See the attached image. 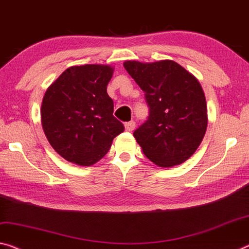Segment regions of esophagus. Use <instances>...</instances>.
<instances>
[{
  "label": "esophagus",
  "mask_w": 249,
  "mask_h": 249,
  "mask_svg": "<svg viewBox=\"0 0 249 249\" xmlns=\"http://www.w3.org/2000/svg\"><path fill=\"white\" fill-rule=\"evenodd\" d=\"M135 128V122H127V123H125V131L126 132H132L133 129Z\"/></svg>",
  "instance_id": "obj_1"
}]
</instances>
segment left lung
Wrapping results in <instances>:
<instances>
[{
  "label": "left lung",
  "instance_id": "8db88e82",
  "mask_svg": "<svg viewBox=\"0 0 249 249\" xmlns=\"http://www.w3.org/2000/svg\"><path fill=\"white\" fill-rule=\"evenodd\" d=\"M124 68L145 93L149 116L134 132L147 159L173 167L191 157L205 136L206 98L199 81L172 60L125 61Z\"/></svg>",
  "mask_w": 249,
  "mask_h": 249
}]
</instances>
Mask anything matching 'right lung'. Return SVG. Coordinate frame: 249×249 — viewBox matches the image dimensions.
I'll list each match as a JSON object with an SVG mask.
<instances>
[{
	"instance_id": "1",
	"label": "right lung",
	"mask_w": 249,
	"mask_h": 249,
	"mask_svg": "<svg viewBox=\"0 0 249 249\" xmlns=\"http://www.w3.org/2000/svg\"><path fill=\"white\" fill-rule=\"evenodd\" d=\"M114 68L103 64L71 66L44 94L42 127L58 155L80 166H92L106 155L124 131L113 116L107 84Z\"/></svg>"
}]
</instances>
